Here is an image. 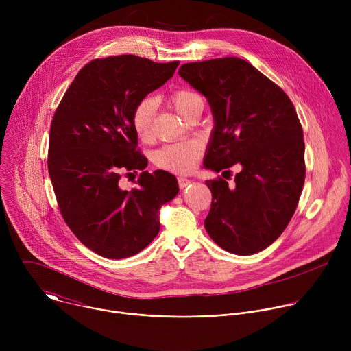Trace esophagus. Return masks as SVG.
Here are the masks:
<instances>
[{
  "instance_id": "1",
  "label": "esophagus",
  "mask_w": 351,
  "mask_h": 351,
  "mask_svg": "<svg viewBox=\"0 0 351 351\" xmlns=\"http://www.w3.org/2000/svg\"><path fill=\"white\" fill-rule=\"evenodd\" d=\"M190 183H191V180L187 179V178H184V176H179V178H178V184H179L180 189L187 187Z\"/></svg>"
}]
</instances>
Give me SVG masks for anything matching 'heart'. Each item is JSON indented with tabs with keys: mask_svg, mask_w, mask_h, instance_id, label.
I'll use <instances>...</instances> for the list:
<instances>
[{
	"mask_svg": "<svg viewBox=\"0 0 351 351\" xmlns=\"http://www.w3.org/2000/svg\"><path fill=\"white\" fill-rule=\"evenodd\" d=\"M171 104L175 111L182 117L187 115L198 107H204L203 97L198 93L180 88L171 94ZM157 101L153 97H145L136 104L132 112V126L137 137L143 141H152L154 137V114ZM203 147L195 140H189L176 144H168L161 147L154 154V162L161 169L186 173L194 169L198 158L202 157Z\"/></svg>",
	"mask_w": 351,
	"mask_h": 351,
	"instance_id": "1",
	"label": "heart"
}]
</instances>
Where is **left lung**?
Returning a JSON list of instances; mask_svg holds the SVG:
<instances>
[{
	"instance_id": "1",
	"label": "left lung",
	"mask_w": 351,
	"mask_h": 351,
	"mask_svg": "<svg viewBox=\"0 0 351 351\" xmlns=\"http://www.w3.org/2000/svg\"><path fill=\"white\" fill-rule=\"evenodd\" d=\"M179 76L213 111L204 168L241 167L233 189L222 178L206 182L213 193L206 230L232 254L263 252L290 222L306 178L303 129L290 98L237 57L184 64Z\"/></svg>"
}]
</instances>
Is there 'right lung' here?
<instances>
[{
    "instance_id": "right-lung-1",
    "label": "right lung",
    "mask_w": 351,
    "mask_h": 351,
    "mask_svg": "<svg viewBox=\"0 0 351 351\" xmlns=\"http://www.w3.org/2000/svg\"><path fill=\"white\" fill-rule=\"evenodd\" d=\"M179 61L136 56L94 60L64 94L49 129L48 173L64 221L95 254L121 260L140 253L160 232V208L178 194L167 171L148 173L137 149L132 112L169 80ZM141 171L123 191L121 175Z\"/></svg>"
}]
</instances>
